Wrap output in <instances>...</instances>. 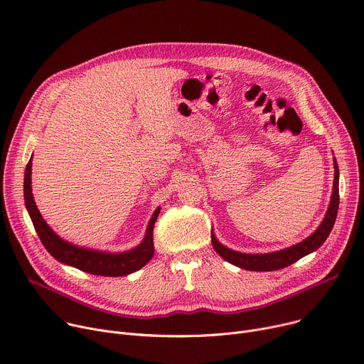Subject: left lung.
I'll return each instance as SVG.
<instances>
[{
  "instance_id": "left-lung-1",
  "label": "left lung",
  "mask_w": 364,
  "mask_h": 364,
  "mask_svg": "<svg viewBox=\"0 0 364 364\" xmlns=\"http://www.w3.org/2000/svg\"><path fill=\"white\" fill-rule=\"evenodd\" d=\"M338 180H340V170L337 159L334 158V184H333V194L331 200H329L328 210L321 222V225L315 229V232L311 234L308 238H305L302 242L283 248L280 251L267 252V254H247L240 252L235 250H230L225 245H222L212 230V245L215 251L228 262L234 264V266L250 270V272H274L284 269L290 264L301 259L302 257L316 251L331 234L333 226L336 223L338 205H340V194H338Z\"/></svg>"
}]
</instances>
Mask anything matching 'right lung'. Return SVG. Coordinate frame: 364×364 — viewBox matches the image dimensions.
<instances>
[{"instance_id": "add662e5", "label": "right lung", "mask_w": 364, "mask_h": 364, "mask_svg": "<svg viewBox=\"0 0 364 364\" xmlns=\"http://www.w3.org/2000/svg\"><path fill=\"white\" fill-rule=\"evenodd\" d=\"M24 205L28 212V216L35 226L36 232L43 244V247L49 251V254L62 264L75 267L81 272L106 276V277H120L135 273L142 269L145 264L154 255V225L159 215L161 208H156L152 218L149 219L148 228L142 242L124 252H109L102 250H92L71 244L62 240L59 235L53 232V229L46 223L42 218L35 199L31 193V158L26 165L24 171Z\"/></svg>"}]
</instances>
